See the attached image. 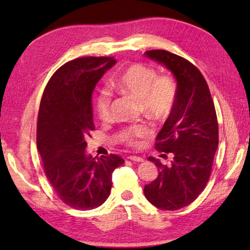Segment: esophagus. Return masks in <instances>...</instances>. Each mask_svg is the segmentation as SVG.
<instances>
[{"label":"esophagus","instance_id":"esophagus-1","mask_svg":"<svg viewBox=\"0 0 250 250\" xmlns=\"http://www.w3.org/2000/svg\"><path fill=\"white\" fill-rule=\"evenodd\" d=\"M128 159L131 161H134V162H143V161H144V159L141 158V157H137V156H128Z\"/></svg>","mask_w":250,"mask_h":250}]
</instances>
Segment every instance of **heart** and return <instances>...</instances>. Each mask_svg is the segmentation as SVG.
Segmentation results:
<instances>
[{
    "instance_id": "1",
    "label": "heart",
    "mask_w": 250,
    "mask_h": 250,
    "mask_svg": "<svg viewBox=\"0 0 250 250\" xmlns=\"http://www.w3.org/2000/svg\"><path fill=\"white\" fill-rule=\"evenodd\" d=\"M113 87L117 92L128 95L137 101L145 113L153 119L161 120L168 116L175 100V83L167 76L157 77L153 68L133 64L129 66L121 75L115 79ZM111 95L107 90H102L95 101L100 119L108 120L110 114ZM151 129L146 125H139L125 130L121 135V140L126 144L136 146L141 140L151 134Z\"/></svg>"
}]
</instances>
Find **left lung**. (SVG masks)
<instances>
[{"label":"left lung","mask_w":250,"mask_h":250,"mask_svg":"<svg viewBox=\"0 0 250 250\" xmlns=\"http://www.w3.org/2000/svg\"><path fill=\"white\" fill-rule=\"evenodd\" d=\"M145 56L173 74L176 91L156 144L173 159L163 166L159 159L148 158L159 173L145 186L144 194L157 208L176 210L192 203L208 182L218 147V122L208 86L192 63L167 50H149Z\"/></svg>","instance_id":"obj_1"}]
</instances>
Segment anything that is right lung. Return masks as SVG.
<instances>
[{
	"mask_svg": "<svg viewBox=\"0 0 250 250\" xmlns=\"http://www.w3.org/2000/svg\"><path fill=\"white\" fill-rule=\"evenodd\" d=\"M113 58H79L65 63L47 83L37 119L36 143L44 171L57 195L76 209H92L107 200L116 156L92 157L87 136L94 130L92 92Z\"/></svg>",
	"mask_w": 250,
	"mask_h": 250,
	"instance_id": "1",
	"label": "right lung"
}]
</instances>
